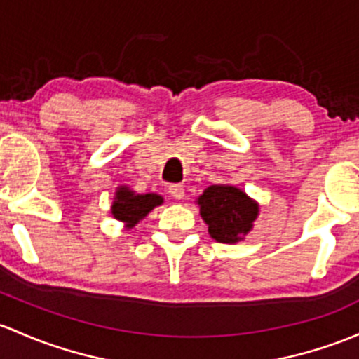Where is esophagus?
<instances>
[{
	"label": "esophagus",
	"instance_id": "obj_1",
	"mask_svg": "<svg viewBox=\"0 0 359 359\" xmlns=\"http://www.w3.org/2000/svg\"><path fill=\"white\" fill-rule=\"evenodd\" d=\"M168 192L173 199H182L184 198V186H180V184H172V186L168 187Z\"/></svg>",
	"mask_w": 359,
	"mask_h": 359
}]
</instances>
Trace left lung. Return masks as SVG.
<instances>
[{"label":"left lung","instance_id":"8db88e82","mask_svg":"<svg viewBox=\"0 0 359 359\" xmlns=\"http://www.w3.org/2000/svg\"><path fill=\"white\" fill-rule=\"evenodd\" d=\"M199 213L218 243H237L251 230L258 205L232 186H210L198 199Z\"/></svg>","mask_w":359,"mask_h":359}]
</instances>
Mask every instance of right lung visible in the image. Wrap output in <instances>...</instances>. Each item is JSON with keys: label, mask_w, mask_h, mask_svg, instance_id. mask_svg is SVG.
Instances as JSON below:
<instances>
[{"label": "right lung", "mask_w": 359, "mask_h": 359, "mask_svg": "<svg viewBox=\"0 0 359 359\" xmlns=\"http://www.w3.org/2000/svg\"><path fill=\"white\" fill-rule=\"evenodd\" d=\"M161 203L163 199L158 194H134L127 187H120L111 206V213L116 220L126 222L127 227L130 229Z\"/></svg>", "instance_id": "right-lung-1"}]
</instances>
